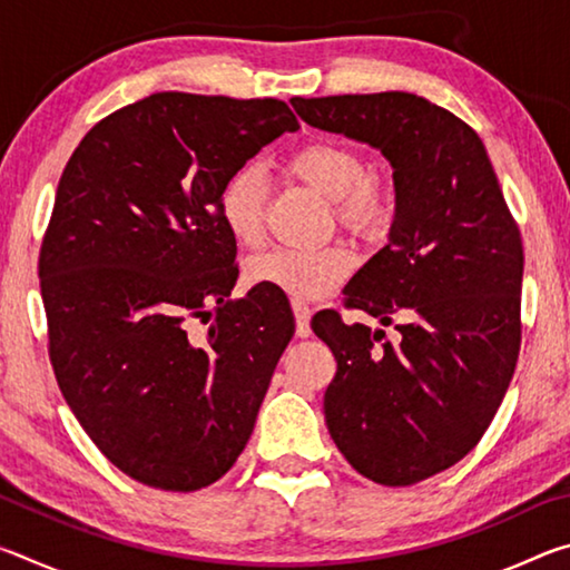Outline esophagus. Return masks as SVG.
Instances as JSON below:
<instances>
[{
  "label": "esophagus",
  "instance_id": "34e87169",
  "mask_svg": "<svg viewBox=\"0 0 570 570\" xmlns=\"http://www.w3.org/2000/svg\"><path fill=\"white\" fill-rule=\"evenodd\" d=\"M292 308H294V320H296V336H308L312 334V306L302 298H292Z\"/></svg>",
  "mask_w": 570,
  "mask_h": 570
}]
</instances>
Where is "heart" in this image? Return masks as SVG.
I'll list each match as a JSON object with an SVG mask.
<instances>
[{"label": "heart", "mask_w": 570, "mask_h": 570, "mask_svg": "<svg viewBox=\"0 0 570 570\" xmlns=\"http://www.w3.org/2000/svg\"><path fill=\"white\" fill-rule=\"evenodd\" d=\"M286 173L330 198L336 224L350 234L377 240L397 216V188L382 170L366 168L364 156L340 140H308L284 163ZM218 216L230 238L256 246L264 238L266 188L254 168H240L218 193ZM354 264L344 244L316 248L278 246L246 264L250 284L268 286L294 298H320L344 282Z\"/></svg>", "instance_id": "1"}]
</instances>
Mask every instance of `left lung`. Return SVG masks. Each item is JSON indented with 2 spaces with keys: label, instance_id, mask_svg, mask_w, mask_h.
Listing matches in <instances>:
<instances>
[{
  "label": "left lung",
  "instance_id": "left-lung-1",
  "mask_svg": "<svg viewBox=\"0 0 570 570\" xmlns=\"http://www.w3.org/2000/svg\"><path fill=\"white\" fill-rule=\"evenodd\" d=\"M292 105L394 168L390 244L346 284L344 306L394 324L400 340L334 308L312 326L336 360L324 394L334 445L372 482L414 485L465 458L505 397L523 334V240L480 135L458 115L410 92Z\"/></svg>",
  "mask_w": 570,
  "mask_h": 570
}]
</instances>
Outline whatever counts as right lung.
Returning a JSON list of instances; mask_svg holds the SVG:
<instances>
[{
    "instance_id": "1",
    "label": "right lung",
    "mask_w": 570,
    "mask_h": 570,
    "mask_svg": "<svg viewBox=\"0 0 570 570\" xmlns=\"http://www.w3.org/2000/svg\"><path fill=\"white\" fill-rule=\"evenodd\" d=\"M296 128L276 98L156 92L95 122L62 170L37 264L47 352L82 430L142 485L206 488L254 432L294 316L272 288L228 298L218 193Z\"/></svg>"
}]
</instances>
